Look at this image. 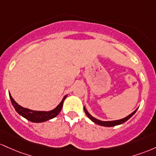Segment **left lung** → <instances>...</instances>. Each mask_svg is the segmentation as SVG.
I'll list each match as a JSON object with an SVG mask.
<instances>
[{"mask_svg":"<svg viewBox=\"0 0 156 156\" xmlns=\"http://www.w3.org/2000/svg\"><path fill=\"white\" fill-rule=\"evenodd\" d=\"M137 110H138V108L136 110V111L133 112L131 114L129 115V116H127V117H125V118H124V119H122L116 120V121H110V122H103V121H100L99 119H95L94 117H93L91 115H90V113H89L87 111V110L85 109V108H84V111H85V114L87 115V116L88 117V118L90 119L91 120L92 122H94V123L97 124V125H99L104 126V127H113V126L119 125H121V124L125 123V122H127V121L129 119L131 118V117L133 116L134 113H136Z\"/></svg>","mask_w":156,"mask_h":156,"instance_id":"1","label":"left lung"}]
</instances>
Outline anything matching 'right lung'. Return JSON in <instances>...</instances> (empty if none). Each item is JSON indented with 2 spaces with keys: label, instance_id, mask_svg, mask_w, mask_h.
<instances>
[{
  "label": "right lung",
  "instance_id": "right-lung-1",
  "mask_svg": "<svg viewBox=\"0 0 156 156\" xmlns=\"http://www.w3.org/2000/svg\"><path fill=\"white\" fill-rule=\"evenodd\" d=\"M67 96H65L62 101L57 105L56 108L50 111H32V110L27 109V108H23L13 99L12 97L11 94H9V97L11 99L12 104L15 108V111H16L20 116H22L26 119L30 121L31 122H36V123H39V122H43L45 121H48L51 119L55 118L59 114V112L61 111L62 108V104Z\"/></svg>",
  "mask_w": 156,
  "mask_h": 156
}]
</instances>
